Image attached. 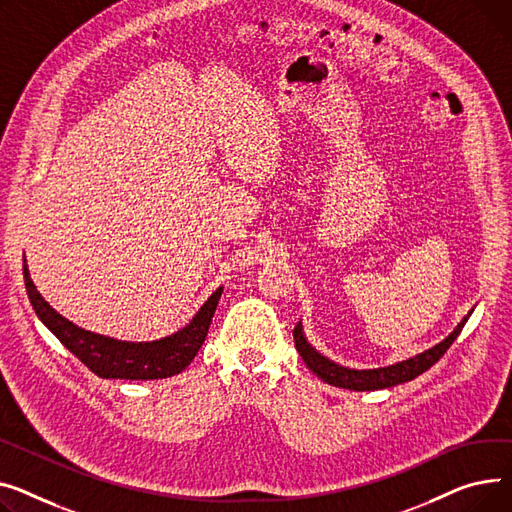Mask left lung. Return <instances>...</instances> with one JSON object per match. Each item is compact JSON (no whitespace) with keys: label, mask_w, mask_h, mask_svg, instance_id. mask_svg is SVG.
<instances>
[{"label":"left lung","mask_w":512,"mask_h":512,"mask_svg":"<svg viewBox=\"0 0 512 512\" xmlns=\"http://www.w3.org/2000/svg\"><path fill=\"white\" fill-rule=\"evenodd\" d=\"M469 314L459 322V326L450 333L442 343H438L436 347L419 353L411 359H405L401 364L388 366V368H378V370H349L343 368L335 362H330L324 355H320L304 337L302 333V324H297L293 328V339H295V347L302 355L304 364L324 382L339 386V388H349V390H380V388H388V386H397L403 382H409L413 378H417L419 374H424L426 370H430L438 359L446 353V349L453 345V341L459 337V333L463 330L465 322H467Z\"/></svg>","instance_id":"obj_1"}]
</instances>
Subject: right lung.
Returning a JSON list of instances; mask_svg holds the SVG:
<instances>
[{
    "label": "right lung",
    "mask_w": 512,
    "mask_h": 512,
    "mask_svg": "<svg viewBox=\"0 0 512 512\" xmlns=\"http://www.w3.org/2000/svg\"><path fill=\"white\" fill-rule=\"evenodd\" d=\"M22 273L30 304H33L43 324L62 341V345L72 351L90 372H95L101 378L122 380H157L186 370L208 335L210 320H213L223 291V287H219L210 295L192 322L186 328L177 330L175 335L153 343H126L88 333V330H82L59 316L30 281L26 260Z\"/></svg>",
    "instance_id": "1"
}]
</instances>
